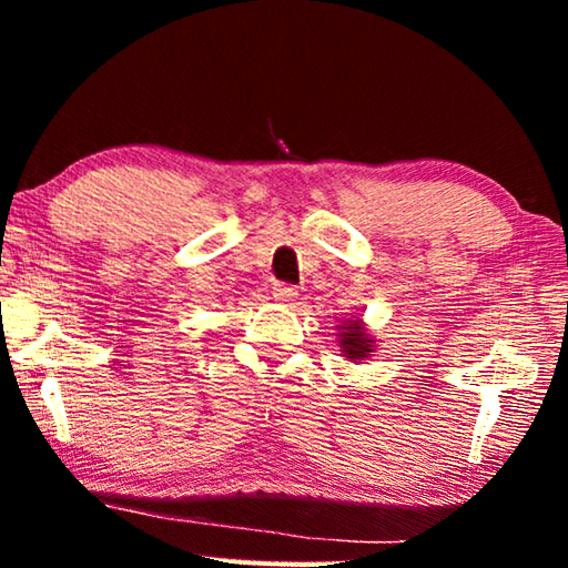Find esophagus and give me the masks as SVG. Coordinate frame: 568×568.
<instances>
[{
	"instance_id": "obj_1",
	"label": "esophagus",
	"mask_w": 568,
	"mask_h": 568,
	"mask_svg": "<svg viewBox=\"0 0 568 568\" xmlns=\"http://www.w3.org/2000/svg\"><path fill=\"white\" fill-rule=\"evenodd\" d=\"M273 295L277 301H293L297 295V287L291 283H273Z\"/></svg>"
}]
</instances>
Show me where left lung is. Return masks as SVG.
<instances>
[{
	"label": "left lung",
	"instance_id": "8db88e82",
	"mask_svg": "<svg viewBox=\"0 0 568 568\" xmlns=\"http://www.w3.org/2000/svg\"><path fill=\"white\" fill-rule=\"evenodd\" d=\"M341 341H343V353L348 355V358L358 361V358H365V353H368V341L363 338V333L355 328V325H351L348 331L341 333Z\"/></svg>",
	"mask_w": 568,
	"mask_h": 568
}]
</instances>
